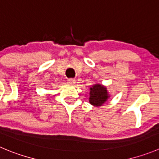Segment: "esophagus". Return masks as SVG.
I'll use <instances>...</instances> for the list:
<instances>
[{"mask_svg":"<svg viewBox=\"0 0 159 159\" xmlns=\"http://www.w3.org/2000/svg\"><path fill=\"white\" fill-rule=\"evenodd\" d=\"M67 82L69 83L70 84H75L76 83V80L75 78H70V79L67 80Z\"/></svg>","mask_w":159,"mask_h":159,"instance_id":"esophagus-1","label":"esophagus"}]
</instances>
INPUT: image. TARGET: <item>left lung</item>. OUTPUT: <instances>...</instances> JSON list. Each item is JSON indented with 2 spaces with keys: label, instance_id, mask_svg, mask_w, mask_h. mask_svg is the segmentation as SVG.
I'll list each match as a JSON object with an SVG mask.
<instances>
[{
  "label": "left lung",
  "instance_id": "obj_1",
  "mask_svg": "<svg viewBox=\"0 0 159 159\" xmlns=\"http://www.w3.org/2000/svg\"><path fill=\"white\" fill-rule=\"evenodd\" d=\"M89 90V103L94 107L102 106L110 97L106 87L100 84H93Z\"/></svg>",
  "mask_w": 159,
  "mask_h": 159
}]
</instances>
